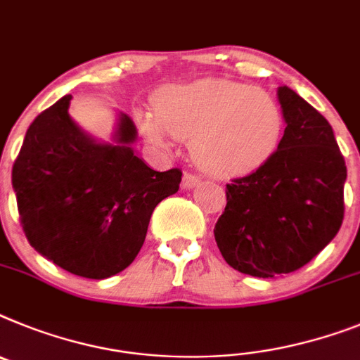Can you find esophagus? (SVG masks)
<instances>
[{"mask_svg": "<svg viewBox=\"0 0 360 360\" xmlns=\"http://www.w3.org/2000/svg\"><path fill=\"white\" fill-rule=\"evenodd\" d=\"M200 184V176L195 173H186L182 178V187L184 189H193L195 186Z\"/></svg>", "mask_w": 360, "mask_h": 360, "instance_id": "1", "label": "esophagus"}]
</instances>
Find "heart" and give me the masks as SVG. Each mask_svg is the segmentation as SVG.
Listing matches in <instances>:
<instances>
[{
	"instance_id": "heart-1",
	"label": "heart",
	"mask_w": 360,
	"mask_h": 360,
	"mask_svg": "<svg viewBox=\"0 0 360 360\" xmlns=\"http://www.w3.org/2000/svg\"><path fill=\"white\" fill-rule=\"evenodd\" d=\"M138 127L150 142L169 136L193 142L196 162L233 178L262 167L284 136V115L268 92L229 79L169 85L155 94V110H140Z\"/></svg>"
}]
</instances>
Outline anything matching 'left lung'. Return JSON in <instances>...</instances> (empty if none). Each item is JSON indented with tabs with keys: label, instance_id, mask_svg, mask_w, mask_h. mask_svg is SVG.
<instances>
[{
	"label": "left lung",
	"instance_id": "1",
	"mask_svg": "<svg viewBox=\"0 0 360 360\" xmlns=\"http://www.w3.org/2000/svg\"><path fill=\"white\" fill-rule=\"evenodd\" d=\"M285 129L275 155L226 186L214 224L233 269L269 278L300 269L339 233L346 164L328 120L290 87L278 89Z\"/></svg>",
	"mask_w": 360,
	"mask_h": 360
}]
</instances>
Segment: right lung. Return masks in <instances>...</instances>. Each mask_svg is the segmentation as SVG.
Here are the masks:
<instances>
[{"label":"right lung","instance_id":"add662e5","mask_svg":"<svg viewBox=\"0 0 360 360\" xmlns=\"http://www.w3.org/2000/svg\"><path fill=\"white\" fill-rule=\"evenodd\" d=\"M70 96L39 112L12 165L20 224L45 259L72 275L107 278L136 259L150 214L182 182L134 155L136 127L120 116L116 146L98 143L69 116Z\"/></svg>","mask_w":360,"mask_h":360}]
</instances>
